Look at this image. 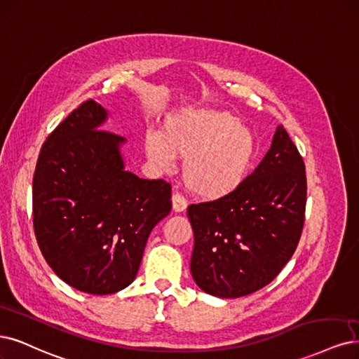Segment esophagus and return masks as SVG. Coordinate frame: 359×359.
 Masks as SVG:
<instances>
[{"mask_svg":"<svg viewBox=\"0 0 359 359\" xmlns=\"http://www.w3.org/2000/svg\"><path fill=\"white\" fill-rule=\"evenodd\" d=\"M172 206H174V211L182 212L187 208V199L181 193H174L172 194Z\"/></svg>","mask_w":359,"mask_h":359,"instance_id":"1","label":"esophagus"}]
</instances>
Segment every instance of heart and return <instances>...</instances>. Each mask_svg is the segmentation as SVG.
<instances>
[{"label":"heart","mask_w":359,"mask_h":359,"mask_svg":"<svg viewBox=\"0 0 359 359\" xmlns=\"http://www.w3.org/2000/svg\"><path fill=\"white\" fill-rule=\"evenodd\" d=\"M148 158L168 169L172 158H184L182 178L203 197H221L238 189L254 163V135L239 121L217 111H187L166 120L163 132H148Z\"/></svg>","instance_id":"b5f03b06"}]
</instances>
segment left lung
<instances>
[{
	"mask_svg": "<svg viewBox=\"0 0 359 359\" xmlns=\"http://www.w3.org/2000/svg\"><path fill=\"white\" fill-rule=\"evenodd\" d=\"M306 168L288 132L279 126L270 150L238 189L191 203V275L222 299L266 287L297 248L306 212Z\"/></svg>",
	"mask_w": 359,
	"mask_h": 359,
	"instance_id": "left-lung-1",
	"label": "left lung"
}]
</instances>
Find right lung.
<instances>
[{"label":"right lung","mask_w":359,"mask_h":359,"mask_svg":"<svg viewBox=\"0 0 359 359\" xmlns=\"http://www.w3.org/2000/svg\"><path fill=\"white\" fill-rule=\"evenodd\" d=\"M107 111L84 101L44 141L32 180L36 242L55 273L105 295L133 282L148 236L172 209L170 184L123 169L125 138L100 129Z\"/></svg>","instance_id":"obj_1"}]
</instances>
